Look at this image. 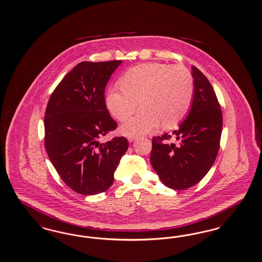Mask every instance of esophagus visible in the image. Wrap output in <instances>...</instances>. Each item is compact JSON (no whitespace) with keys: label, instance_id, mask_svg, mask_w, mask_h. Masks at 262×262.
Segmentation results:
<instances>
[{"label":"esophagus","instance_id":"esophagus-1","mask_svg":"<svg viewBox=\"0 0 262 262\" xmlns=\"http://www.w3.org/2000/svg\"><path fill=\"white\" fill-rule=\"evenodd\" d=\"M136 139V136H128V141H129V142H133V141H135Z\"/></svg>","mask_w":262,"mask_h":262}]
</instances>
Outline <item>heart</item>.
<instances>
[{
	"instance_id": "b5f03b06",
	"label": "heart",
	"mask_w": 262,
	"mask_h": 262,
	"mask_svg": "<svg viewBox=\"0 0 262 262\" xmlns=\"http://www.w3.org/2000/svg\"><path fill=\"white\" fill-rule=\"evenodd\" d=\"M120 85L106 94L111 115L123 122L136 112L138 103L143 110L121 127L127 136L148 134L161 123L165 128L178 126L188 114L195 92L193 75L181 64H140L122 76Z\"/></svg>"
}]
</instances>
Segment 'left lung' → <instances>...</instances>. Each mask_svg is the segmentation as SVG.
I'll return each mask as SVG.
<instances>
[{"instance_id":"left-lung-1","label":"left lung","mask_w":262,"mask_h":262,"mask_svg":"<svg viewBox=\"0 0 262 262\" xmlns=\"http://www.w3.org/2000/svg\"><path fill=\"white\" fill-rule=\"evenodd\" d=\"M195 92L187 118L172 134L152 138L150 162L168 188L185 190L208 173L220 150L222 112L207 77L192 66ZM174 137L178 144H168Z\"/></svg>"}]
</instances>
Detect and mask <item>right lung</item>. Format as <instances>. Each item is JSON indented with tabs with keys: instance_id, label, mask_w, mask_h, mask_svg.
I'll list each match as a JSON object with an SVG mask.
<instances>
[{
	"instance_id": "1",
	"label": "right lung",
	"mask_w": 262,
	"mask_h": 262,
	"mask_svg": "<svg viewBox=\"0 0 262 262\" xmlns=\"http://www.w3.org/2000/svg\"><path fill=\"white\" fill-rule=\"evenodd\" d=\"M122 60L83 61L51 95L45 112V147L64 183L82 195L109 188L128 147L124 136L99 138L117 127L105 103V86Z\"/></svg>"
}]
</instances>
